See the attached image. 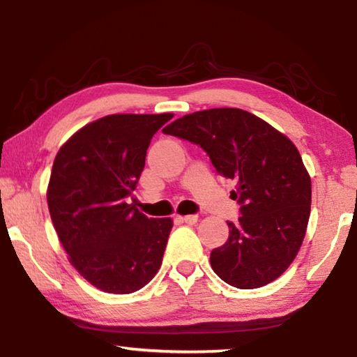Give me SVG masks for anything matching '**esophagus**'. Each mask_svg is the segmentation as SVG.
<instances>
[{
  "instance_id": "esophagus-1",
  "label": "esophagus",
  "mask_w": 357,
  "mask_h": 357,
  "mask_svg": "<svg viewBox=\"0 0 357 357\" xmlns=\"http://www.w3.org/2000/svg\"><path fill=\"white\" fill-rule=\"evenodd\" d=\"M181 219H183V222L189 223V225H193V223H197V222H198V215H197V214H189V215L181 217Z\"/></svg>"
}]
</instances>
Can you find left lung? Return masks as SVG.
<instances>
[{"label":"left lung","instance_id":"obj_1","mask_svg":"<svg viewBox=\"0 0 357 357\" xmlns=\"http://www.w3.org/2000/svg\"><path fill=\"white\" fill-rule=\"evenodd\" d=\"M195 143L241 204L227 222V243L211 252L214 273L228 285L252 289L285 273L298 255L310 217L312 183L291 140L241 108H211L173 121L162 130Z\"/></svg>","mask_w":357,"mask_h":357}]
</instances>
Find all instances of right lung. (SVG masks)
<instances>
[{"label":"right lung","instance_id":"add662e5","mask_svg":"<svg viewBox=\"0 0 357 357\" xmlns=\"http://www.w3.org/2000/svg\"><path fill=\"white\" fill-rule=\"evenodd\" d=\"M173 118L108 114L75 132L53 162L47 203L72 266L105 293L129 294L157 274L172 219H149L128 198L151 138Z\"/></svg>","mask_w":357,"mask_h":357}]
</instances>
